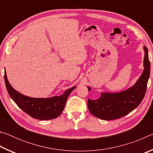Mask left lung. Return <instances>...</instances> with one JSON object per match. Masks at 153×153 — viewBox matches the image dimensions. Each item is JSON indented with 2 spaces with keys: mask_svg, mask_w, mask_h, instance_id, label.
I'll list each match as a JSON object with an SVG mask.
<instances>
[{
  "mask_svg": "<svg viewBox=\"0 0 153 153\" xmlns=\"http://www.w3.org/2000/svg\"><path fill=\"white\" fill-rule=\"evenodd\" d=\"M144 70L134 86L119 92H101L96 100H88L90 112L95 117L103 120H113L128 115L140 104L146 93L151 63L148 49L144 46ZM90 92L91 88L88 86Z\"/></svg>",
  "mask_w": 153,
  "mask_h": 153,
  "instance_id": "obj_1",
  "label": "left lung"
}]
</instances>
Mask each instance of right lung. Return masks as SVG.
I'll return each mask as SVG.
<instances>
[{"instance_id":"add662e5","label":"right lung","mask_w":153,"mask_h":153,"mask_svg":"<svg viewBox=\"0 0 153 153\" xmlns=\"http://www.w3.org/2000/svg\"><path fill=\"white\" fill-rule=\"evenodd\" d=\"M4 82L9 94L21 109L31 117L41 120H49L61 115L67 98L76 86L66 90L63 94L50 98H32L21 94L15 90L7 79L4 71Z\"/></svg>"}]
</instances>
